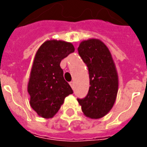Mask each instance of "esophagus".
<instances>
[{"instance_id":"esophagus-1","label":"esophagus","mask_w":147,"mask_h":147,"mask_svg":"<svg viewBox=\"0 0 147 147\" xmlns=\"http://www.w3.org/2000/svg\"><path fill=\"white\" fill-rule=\"evenodd\" d=\"M70 86H71V88L73 89L74 86H75V83H74L73 81H72V82H70Z\"/></svg>"}]
</instances>
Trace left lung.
Wrapping results in <instances>:
<instances>
[{"mask_svg": "<svg viewBox=\"0 0 147 147\" xmlns=\"http://www.w3.org/2000/svg\"><path fill=\"white\" fill-rule=\"evenodd\" d=\"M80 57L88 67L89 90L84 98H77L82 111L89 118H102L111 110L118 91V76L107 46L98 39L80 43Z\"/></svg>", "mask_w": 147, "mask_h": 147, "instance_id": "left-lung-1", "label": "left lung"}]
</instances>
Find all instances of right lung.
<instances>
[{"mask_svg":"<svg viewBox=\"0 0 147 147\" xmlns=\"http://www.w3.org/2000/svg\"><path fill=\"white\" fill-rule=\"evenodd\" d=\"M74 51L71 43L57 40L46 41L37 51L27 91L30 96V106L40 117H53L64 98L73 93L70 85L64 80L60 64Z\"/></svg>","mask_w":147,"mask_h":147,"instance_id":"obj_1","label":"right lung"}]
</instances>
